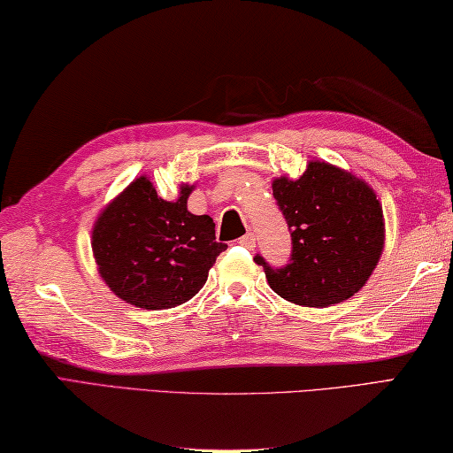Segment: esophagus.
<instances>
[{
  "instance_id": "1",
  "label": "esophagus",
  "mask_w": 453,
  "mask_h": 453,
  "mask_svg": "<svg viewBox=\"0 0 453 453\" xmlns=\"http://www.w3.org/2000/svg\"><path fill=\"white\" fill-rule=\"evenodd\" d=\"M239 242L242 244L244 249H255V234L253 233H247Z\"/></svg>"
}]
</instances>
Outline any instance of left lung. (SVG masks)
Listing matches in <instances>:
<instances>
[{
  "mask_svg": "<svg viewBox=\"0 0 453 453\" xmlns=\"http://www.w3.org/2000/svg\"><path fill=\"white\" fill-rule=\"evenodd\" d=\"M273 196L291 231V258L280 269L265 261L273 291L303 307L349 299L380 263L385 222L373 188L347 170L311 160L301 178L273 180Z\"/></svg>",
  "mask_w": 453,
  "mask_h": 453,
  "instance_id": "8db88e82",
  "label": "left lung"
}]
</instances>
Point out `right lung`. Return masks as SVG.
Wrapping results in <instances>:
<instances>
[{
  "label": "right lung",
  "instance_id": "right-lung-1",
  "mask_svg": "<svg viewBox=\"0 0 453 453\" xmlns=\"http://www.w3.org/2000/svg\"><path fill=\"white\" fill-rule=\"evenodd\" d=\"M182 184L176 200L157 195L146 176L130 182L96 219L92 250L100 277L116 296L140 309L190 301L226 249L209 214H192Z\"/></svg>",
  "mask_w": 453,
  "mask_h": 453
}]
</instances>
